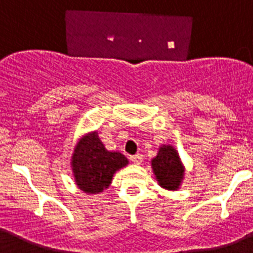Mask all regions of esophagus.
<instances>
[{"mask_svg": "<svg viewBox=\"0 0 253 253\" xmlns=\"http://www.w3.org/2000/svg\"><path fill=\"white\" fill-rule=\"evenodd\" d=\"M130 161L133 163H135V165H140L143 162V154L137 153L134 154V156H130Z\"/></svg>", "mask_w": 253, "mask_h": 253, "instance_id": "1", "label": "esophagus"}]
</instances>
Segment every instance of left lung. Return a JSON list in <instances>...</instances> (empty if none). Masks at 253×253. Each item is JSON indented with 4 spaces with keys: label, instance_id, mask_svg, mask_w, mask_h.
I'll use <instances>...</instances> for the list:
<instances>
[{
    "label": "left lung",
    "instance_id": "1",
    "mask_svg": "<svg viewBox=\"0 0 253 253\" xmlns=\"http://www.w3.org/2000/svg\"><path fill=\"white\" fill-rule=\"evenodd\" d=\"M152 169L158 184L167 190H177L184 178V166L172 146H162L152 160Z\"/></svg>",
    "mask_w": 253,
    "mask_h": 253
}]
</instances>
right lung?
Returning <instances> with one entry per match:
<instances>
[{"label":"right lung","instance_id":"1","mask_svg":"<svg viewBox=\"0 0 253 253\" xmlns=\"http://www.w3.org/2000/svg\"><path fill=\"white\" fill-rule=\"evenodd\" d=\"M71 165L77 186L87 194H99L109 187L114 173L126 166L128 160L119 152L107 151L93 131L77 143Z\"/></svg>","mask_w":253,"mask_h":253}]
</instances>
